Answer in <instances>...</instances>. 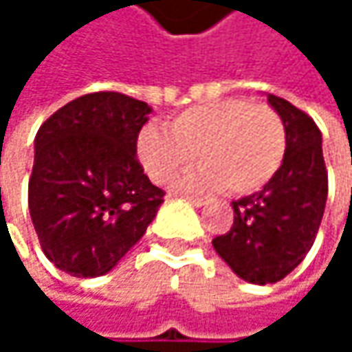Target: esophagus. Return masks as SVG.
Returning <instances> with one entry per match:
<instances>
[{
  "label": "esophagus",
  "instance_id": "esophagus-1",
  "mask_svg": "<svg viewBox=\"0 0 352 352\" xmlns=\"http://www.w3.org/2000/svg\"><path fill=\"white\" fill-rule=\"evenodd\" d=\"M187 199H189L193 206H206V204H208V199H204V197H193V195H187Z\"/></svg>",
  "mask_w": 352,
  "mask_h": 352
}]
</instances>
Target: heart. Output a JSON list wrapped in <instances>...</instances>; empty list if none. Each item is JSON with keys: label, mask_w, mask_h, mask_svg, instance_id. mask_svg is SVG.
<instances>
[{"label": "heart", "mask_w": 352, "mask_h": 352, "mask_svg": "<svg viewBox=\"0 0 352 352\" xmlns=\"http://www.w3.org/2000/svg\"><path fill=\"white\" fill-rule=\"evenodd\" d=\"M138 159L155 183L185 171L197 155L199 173L181 181L185 189H218L246 195L279 173L287 153V130L271 106L230 98L193 106L171 120L169 132L144 126Z\"/></svg>", "instance_id": "b5f03b06"}]
</instances>
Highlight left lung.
Wrapping results in <instances>:
<instances>
[{
	"label": "left lung",
	"mask_w": 352,
	"mask_h": 352,
	"mask_svg": "<svg viewBox=\"0 0 352 352\" xmlns=\"http://www.w3.org/2000/svg\"><path fill=\"white\" fill-rule=\"evenodd\" d=\"M287 130L279 173L261 191L232 201L234 224L212 241L216 252L248 283H277L316 241L328 195V171L316 122L283 98L267 96Z\"/></svg>",
	"instance_id": "8db88e82"
}]
</instances>
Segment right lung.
Masks as SVG:
<instances>
[{
	"label": "right lung",
	"instance_id": "right-lung-1",
	"mask_svg": "<svg viewBox=\"0 0 352 352\" xmlns=\"http://www.w3.org/2000/svg\"><path fill=\"white\" fill-rule=\"evenodd\" d=\"M148 104L118 91L81 96L36 134L28 206L50 263L73 277H100L146 232L165 191L136 159Z\"/></svg>",
	"mask_w": 352,
	"mask_h": 352
}]
</instances>
